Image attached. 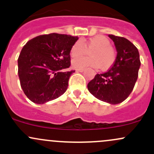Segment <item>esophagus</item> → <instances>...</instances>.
<instances>
[{"label":"esophagus","mask_w":154,"mask_h":154,"mask_svg":"<svg viewBox=\"0 0 154 154\" xmlns=\"http://www.w3.org/2000/svg\"><path fill=\"white\" fill-rule=\"evenodd\" d=\"M84 70H85V69H82V68H81V69H77V72H83Z\"/></svg>","instance_id":"obj_1"}]
</instances>
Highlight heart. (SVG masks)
Listing matches in <instances>:
<instances>
[{"instance_id":"heart-1","label":"heart","mask_w":154,"mask_h":154,"mask_svg":"<svg viewBox=\"0 0 154 154\" xmlns=\"http://www.w3.org/2000/svg\"><path fill=\"white\" fill-rule=\"evenodd\" d=\"M111 45L109 39L103 35H96L88 41L78 40L74 42L70 49L72 58H76L72 61L75 68H84L92 66L102 68L104 70L110 68L116 59V54ZM90 51L91 57L77 59L85 54L86 50Z\"/></svg>"}]
</instances>
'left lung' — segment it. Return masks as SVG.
Listing matches in <instances>:
<instances>
[{
    "label": "left lung",
    "mask_w": 154,
    "mask_h": 154,
    "mask_svg": "<svg viewBox=\"0 0 154 154\" xmlns=\"http://www.w3.org/2000/svg\"><path fill=\"white\" fill-rule=\"evenodd\" d=\"M117 50L116 61L103 74H97L88 84L91 94L99 100L116 104L130 95L138 77L140 66L137 48L124 37L109 34Z\"/></svg>",
    "instance_id": "left-lung-1"
}]
</instances>
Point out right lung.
Wrapping results in <instances>:
<instances>
[{
    "instance_id": "obj_1",
    "label": "right lung",
    "mask_w": 154,
    "mask_h": 154,
    "mask_svg": "<svg viewBox=\"0 0 154 154\" xmlns=\"http://www.w3.org/2000/svg\"><path fill=\"white\" fill-rule=\"evenodd\" d=\"M77 36L50 33L32 38L18 58V75L24 94L31 102L44 104L57 99L68 88L75 72L71 66L70 49Z\"/></svg>"
}]
</instances>
